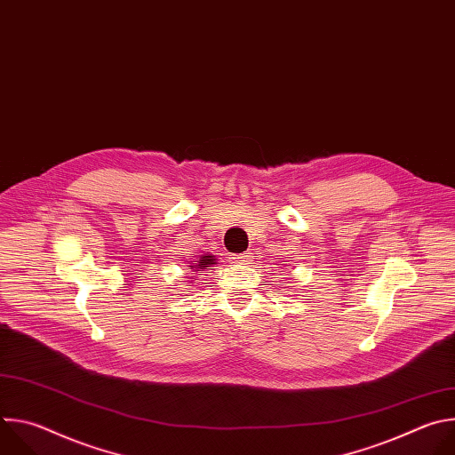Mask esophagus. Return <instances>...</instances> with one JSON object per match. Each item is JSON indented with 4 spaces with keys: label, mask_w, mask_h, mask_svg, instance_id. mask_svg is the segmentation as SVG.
I'll use <instances>...</instances> for the list:
<instances>
[{
    "label": "esophagus",
    "mask_w": 455,
    "mask_h": 455,
    "mask_svg": "<svg viewBox=\"0 0 455 455\" xmlns=\"http://www.w3.org/2000/svg\"><path fill=\"white\" fill-rule=\"evenodd\" d=\"M232 259H234L235 263H239V265H248L251 261V255H250V251H244V253H237Z\"/></svg>",
    "instance_id": "1"
}]
</instances>
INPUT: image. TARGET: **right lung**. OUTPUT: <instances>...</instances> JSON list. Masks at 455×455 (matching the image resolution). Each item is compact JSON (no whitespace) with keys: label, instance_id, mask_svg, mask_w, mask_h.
Here are the masks:
<instances>
[{"label":"right lung","instance_id":"obj_1","mask_svg":"<svg viewBox=\"0 0 455 455\" xmlns=\"http://www.w3.org/2000/svg\"><path fill=\"white\" fill-rule=\"evenodd\" d=\"M216 265V259L214 255L207 253V255H202L200 261H190L188 265V270H196V272H204V270H211V267Z\"/></svg>","mask_w":455,"mask_h":455}]
</instances>
